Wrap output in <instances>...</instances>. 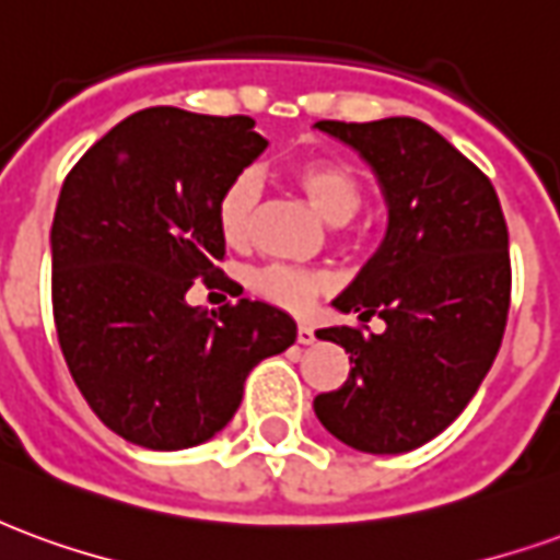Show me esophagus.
I'll list each match as a JSON object with an SVG mask.
<instances>
[{
    "instance_id": "1",
    "label": "esophagus",
    "mask_w": 560,
    "mask_h": 560,
    "mask_svg": "<svg viewBox=\"0 0 560 560\" xmlns=\"http://www.w3.org/2000/svg\"><path fill=\"white\" fill-rule=\"evenodd\" d=\"M296 341H300V345H312V341H315V327L300 324V329H296Z\"/></svg>"
}]
</instances>
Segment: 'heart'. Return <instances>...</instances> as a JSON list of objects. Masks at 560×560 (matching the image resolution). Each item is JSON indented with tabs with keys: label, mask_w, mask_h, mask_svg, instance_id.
I'll list each match as a JSON object with an SVG mask.
<instances>
[{
	"label": "heart",
	"mask_w": 560,
	"mask_h": 560,
	"mask_svg": "<svg viewBox=\"0 0 560 560\" xmlns=\"http://www.w3.org/2000/svg\"><path fill=\"white\" fill-rule=\"evenodd\" d=\"M293 179L303 188L305 197L312 200V207L332 224L351 221L363 207V179L345 161H303L293 171ZM255 203L257 179L255 173L248 171L233 176L231 183L224 185L219 200H215V228H219L221 240L233 245V248L245 245L248 236H252ZM329 284H332V276L324 272V269H296L284 267V264H269V267L257 269L252 276V288L264 300L281 305V308H291V312H305L317 293L327 291Z\"/></svg>",
	"instance_id": "1"
}]
</instances>
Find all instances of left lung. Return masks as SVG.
<instances>
[{"mask_svg": "<svg viewBox=\"0 0 560 560\" xmlns=\"http://www.w3.org/2000/svg\"><path fill=\"white\" fill-rule=\"evenodd\" d=\"M315 128L375 171L384 243L332 300L387 329H317L351 353V375L315 399L341 444L393 456L417 450L465 411L492 369L510 312V236L489 176L411 116Z\"/></svg>", "mask_w": 560, "mask_h": 560, "instance_id": "left-lung-1", "label": "left lung"}]
</instances>
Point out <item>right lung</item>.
<instances>
[{"label":"right lung","mask_w":560,"mask_h":560,"mask_svg":"<svg viewBox=\"0 0 560 560\" xmlns=\"http://www.w3.org/2000/svg\"><path fill=\"white\" fill-rule=\"evenodd\" d=\"M267 149L252 116L149 107L71 167L56 203L54 320L74 384L131 444L185 450L221 432L260 360L296 341L288 312L185 303L221 276L215 200ZM219 281H224L221 276Z\"/></svg>","instance_id":"1"}]
</instances>
